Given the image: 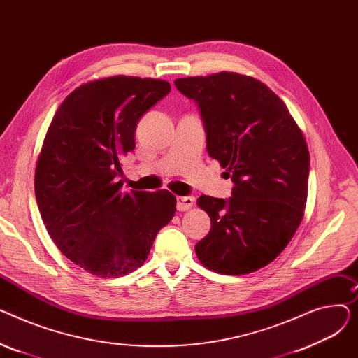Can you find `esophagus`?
<instances>
[{"mask_svg": "<svg viewBox=\"0 0 358 358\" xmlns=\"http://www.w3.org/2000/svg\"><path fill=\"white\" fill-rule=\"evenodd\" d=\"M194 197H182V196H178L177 197V210L178 212H187L190 210L193 206H194Z\"/></svg>", "mask_w": 358, "mask_h": 358, "instance_id": "esophagus-1", "label": "esophagus"}]
</instances>
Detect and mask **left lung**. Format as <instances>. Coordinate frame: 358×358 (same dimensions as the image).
Segmentation results:
<instances>
[{
  "label": "left lung",
  "instance_id": "obj_1",
  "mask_svg": "<svg viewBox=\"0 0 358 358\" xmlns=\"http://www.w3.org/2000/svg\"><path fill=\"white\" fill-rule=\"evenodd\" d=\"M174 83L199 104L208 152L235 182L229 200L197 199L212 222L197 258L220 274L254 273L281 254L303 219L310 158L302 130L283 100L248 75Z\"/></svg>",
  "mask_w": 358,
  "mask_h": 358
}]
</instances>
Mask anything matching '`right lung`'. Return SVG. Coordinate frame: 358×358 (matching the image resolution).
Segmentation results:
<instances>
[{"label": "right lung", "instance_id": "obj_1", "mask_svg": "<svg viewBox=\"0 0 358 358\" xmlns=\"http://www.w3.org/2000/svg\"><path fill=\"white\" fill-rule=\"evenodd\" d=\"M171 90L155 78H100L75 88L48 127L34 193L49 236L97 277L135 271L176 213L169 192L122 193L120 159L135 149L139 119Z\"/></svg>", "mask_w": 358, "mask_h": 358}]
</instances>
